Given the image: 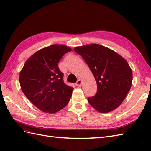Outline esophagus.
Returning a JSON list of instances; mask_svg holds the SVG:
<instances>
[{
    "instance_id": "esophagus-1",
    "label": "esophagus",
    "mask_w": 151,
    "mask_h": 151,
    "mask_svg": "<svg viewBox=\"0 0 151 151\" xmlns=\"http://www.w3.org/2000/svg\"><path fill=\"white\" fill-rule=\"evenodd\" d=\"M81 85H82V81H81L80 80H77V82L76 83V86H78V87H80Z\"/></svg>"
}]
</instances>
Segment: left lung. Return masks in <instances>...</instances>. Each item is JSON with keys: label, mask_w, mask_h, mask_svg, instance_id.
Returning <instances> with one entry per match:
<instances>
[{"label": "left lung", "mask_w": 151, "mask_h": 151, "mask_svg": "<svg viewBox=\"0 0 151 151\" xmlns=\"http://www.w3.org/2000/svg\"><path fill=\"white\" fill-rule=\"evenodd\" d=\"M74 50L83 57L97 83L96 95L87 99L90 105L100 113L117 109L132 84V71L127 62L113 50L98 44L78 46Z\"/></svg>", "instance_id": "8db88e82"}]
</instances>
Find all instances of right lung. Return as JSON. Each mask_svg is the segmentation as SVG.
Listing matches in <instances>:
<instances>
[{
    "label": "right lung",
    "instance_id": "1",
    "mask_svg": "<svg viewBox=\"0 0 151 151\" xmlns=\"http://www.w3.org/2000/svg\"><path fill=\"white\" fill-rule=\"evenodd\" d=\"M71 51L67 46L53 45L29 57L20 73L24 94L33 105L46 113L54 114L68 105L73 88L65 84L58 63Z\"/></svg>",
    "mask_w": 151,
    "mask_h": 151
}]
</instances>
